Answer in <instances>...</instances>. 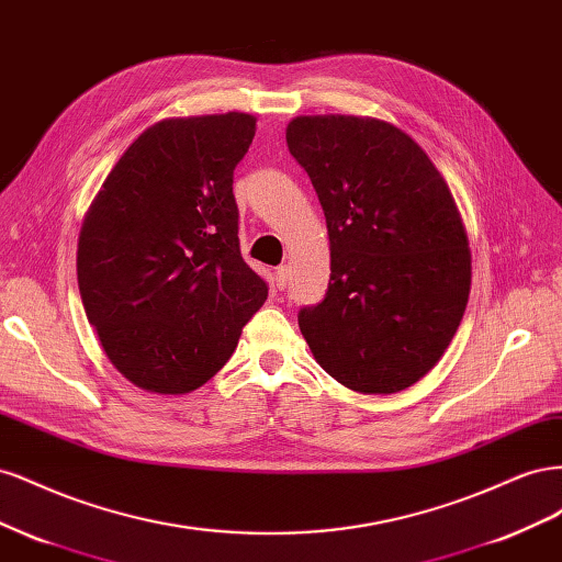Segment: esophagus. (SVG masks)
<instances>
[{"mask_svg":"<svg viewBox=\"0 0 562 562\" xmlns=\"http://www.w3.org/2000/svg\"><path fill=\"white\" fill-rule=\"evenodd\" d=\"M288 274H291V269H288L285 265L277 267V271H274V277H277V285H279V288H285V283H288Z\"/></svg>","mask_w":562,"mask_h":562,"instance_id":"esophagus-1","label":"esophagus"}]
</instances>
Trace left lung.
I'll use <instances>...</instances> for the list:
<instances>
[{
    "mask_svg": "<svg viewBox=\"0 0 562 562\" xmlns=\"http://www.w3.org/2000/svg\"><path fill=\"white\" fill-rule=\"evenodd\" d=\"M285 143L326 215L330 283L300 330L361 394H396L438 363L464 316L471 250L443 176L411 135L370 116H295Z\"/></svg>",
    "mask_w": 562,
    "mask_h": 562,
    "instance_id": "left-lung-1",
    "label": "left lung"
}]
</instances>
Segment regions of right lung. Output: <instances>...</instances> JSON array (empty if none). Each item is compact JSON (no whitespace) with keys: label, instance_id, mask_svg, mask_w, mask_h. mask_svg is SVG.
Masks as SVG:
<instances>
[{"label":"right lung","instance_id":"right-lung-1","mask_svg":"<svg viewBox=\"0 0 562 562\" xmlns=\"http://www.w3.org/2000/svg\"><path fill=\"white\" fill-rule=\"evenodd\" d=\"M252 135L244 112L164 119L131 143L83 217V310L112 366L145 391L206 384L267 300L241 258L232 192Z\"/></svg>","mask_w":562,"mask_h":562}]
</instances>
